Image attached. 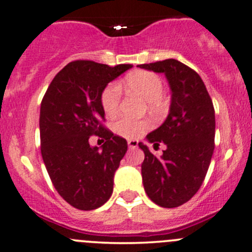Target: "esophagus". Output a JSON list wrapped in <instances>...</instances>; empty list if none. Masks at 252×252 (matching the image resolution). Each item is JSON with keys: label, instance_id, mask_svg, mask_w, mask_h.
<instances>
[{"label": "esophagus", "instance_id": "1", "mask_svg": "<svg viewBox=\"0 0 252 252\" xmlns=\"http://www.w3.org/2000/svg\"><path fill=\"white\" fill-rule=\"evenodd\" d=\"M137 145H139V141H136V140H129V141H128L129 148H135V147H137Z\"/></svg>", "mask_w": 252, "mask_h": 252}]
</instances>
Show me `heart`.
<instances>
[{"instance_id": "heart-1", "label": "heart", "mask_w": 252, "mask_h": 252, "mask_svg": "<svg viewBox=\"0 0 252 252\" xmlns=\"http://www.w3.org/2000/svg\"><path fill=\"white\" fill-rule=\"evenodd\" d=\"M124 85L131 92L136 93L149 107L154 109L161 104V95L164 92V84L159 75L153 71H132L124 79ZM101 106L107 115H112L118 110L121 103V88L117 84H109L103 90L100 96ZM149 128L147 121H135L131 118L121 117L113 123V130L120 136L126 139H135L142 135Z\"/></svg>"}]
</instances>
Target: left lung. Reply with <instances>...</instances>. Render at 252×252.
<instances>
[{
    "mask_svg": "<svg viewBox=\"0 0 252 252\" xmlns=\"http://www.w3.org/2000/svg\"><path fill=\"white\" fill-rule=\"evenodd\" d=\"M140 68L162 73L171 90L167 118L146 136L148 142H164L157 158L139 143L145 153L141 166L146 193L154 203L175 208L188 202L202 185L214 152L215 113L200 75L179 61L168 59Z\"/></svg>",
    "mask_w": 252,
    "mask_h": 252,
    "instance_id": "obj_1",
    "label": "left lung"
}]
</instances>
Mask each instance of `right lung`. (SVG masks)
Segmentation results:
<instances>
[{
    "instance_id": "add662e5",
    "label": "right lung",
    "mask_w": 252,
    "mask_h": 252,
    "mask_svg": "<svg viewBox=\"0 0 252 252\" xmlns=\"http://www.w3.org/2000/svg\"><path fill=\"white\" fill-rule=\"evenodd\" d=\"M131 67L74 61L57 73L41 100L43 161L57 192L80 211L99 208L112 195L113 176L128 143L101 124L100 96L109 82ZM92 134L105 139L100 149L89 145Z\"/></svg>"
}]
</instances>
